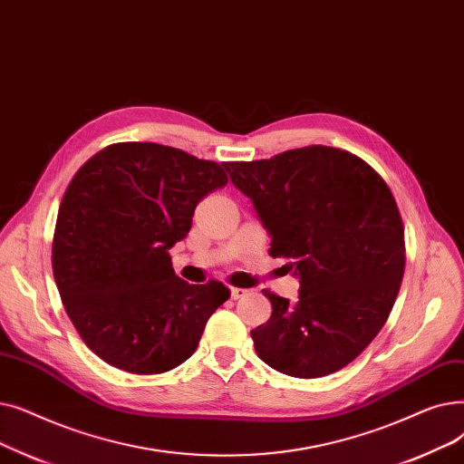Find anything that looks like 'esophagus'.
I'll return each instance as SVG.
<instances>
[{
  "instance_id": "obj_1",
  "label": "esophagus",
  "mask_w": 464,
  "mask_h": 464,
  "mask_svg": "<svg viewBox=\"0 0 464 464\" xmlns=\"http://www.w3.org/2000/svg\"><path fill=\"white\" fill-rule=\"evenodd\" d=\"M246 295H247V289H239V286H232V289H230L232 300H239V298H244Z\"/></svg>"
}]
</instances>
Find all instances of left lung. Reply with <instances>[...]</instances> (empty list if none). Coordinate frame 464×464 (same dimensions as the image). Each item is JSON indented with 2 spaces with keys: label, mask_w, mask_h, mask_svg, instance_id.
<instances>
[{
  "label": "left lung",
  "mask_w": 464,
  "mask_h": 464,
  "mask_svg": "<svg viewBox=\"0 0 464 464\" xmlns=\"http://www.w3.org/2000/svg\"><path fill=\"white\" fill-rule=\"evenodd\" d=\"M300 281L291 304L270 291L272 317L251 330L258 357L312 380L355 361L385 324L404 276V227L380 175L347 150L312 145L270 160L227 162Z\"/></svg>",
  "instance_id": "8db88e82"
}]
</instances>
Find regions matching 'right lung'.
<instances>
[{
  "label": "right lung",
  "instance_id": "obj_1",
  "mask_svg": "<svg viewBox=\"0 0 464 464\" xmlns=\"http://www.w3.org/2000/svg\"><path fill=\"white\" fill-rule=\"evenodd\" d=\"M223 166L159 143H115L72 179L58 209L53 270L65 312L100 359L130 373L185 362L230 291L190 285L168 251L187 237Z\"/></svg>",
  "mask_w": 464,
  "mask_h": 464
}]
</instances>
